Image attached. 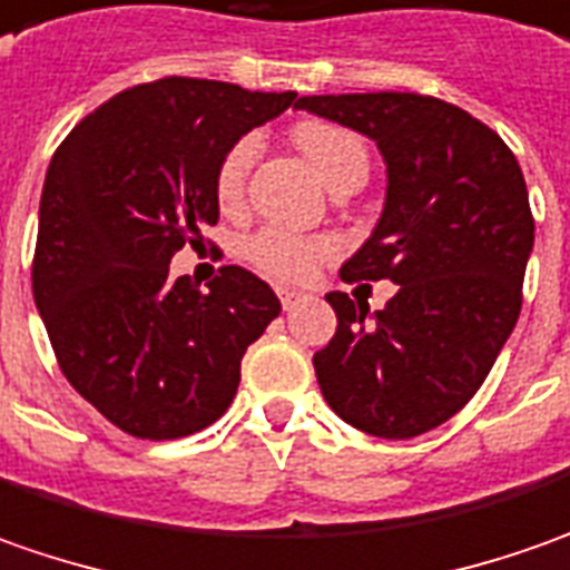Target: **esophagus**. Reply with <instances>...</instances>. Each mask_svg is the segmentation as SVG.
Masks as SVG:
<instances>
[{
	"label": "esophagus",
	"mask_w": 570,
	"mask_h": 570,
	"mask_svg": "<svg viewBox=\"0 0 570 570\" xmlns=\"http://www.w3.org/2000/svg\"><path fill=\"white\" fill-rule=\"evenodd\" d=\"M277 296H281V305H284L286 312L303 299V293H296V289H277Z\"/></svg>",
	"instance_id": "34e87169"
}]
</instances>
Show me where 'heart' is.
<instances>
[{"mask_svg": "<svg viewBox=\"0 0 570 570\" xmlns=\"http://www.w3.org/2000/svg\"><path fill=\"white\" fill-rule=\"evenodd\" d=\"M293 138L308 157V164L318 169V176L331 188L346 179L350 173L368 169V150L360 141V135L350 128L334 126V122H303V126H296ZM255 157H258V138L255 135H243L233 148L226 150L220 167H217V179H214V191H217L220 205H243L248 169L255 164ZM327 255H334V239L299 236V233H289L281 226L262 229L246 243L248 262L267 277L286 281V284L305 281Z\"/></svg>", "mask_w": 570, "mask_h": 570, "instance_id": "obj_1", "label": "heart"}]
</instances>
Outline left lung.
<instances>
[{"instance_id":"left-lung-1","label":"left lung","mask_w":570,"mask_h":570,"mask_svg":"<svg viewBox=\"0 0 570 570\" xmlns=\"http://www.w3.org/2000/svg\"><path fill=\"white\" fill-rule=\"evenodd\" d=\"M299 109L372 138L387 167L384 210L341 267L382 281V312L346 293L331 344L315 353L327 406L379 439H413L470 401L520 315L533 214L518 157L466 109L422 94H324Z\"/></svg>"}]
</instances>
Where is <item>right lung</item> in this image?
I'll return each mask as SVG.
<instances>
[{
	"instance_id": "right-lung-1",
	"label": "right lung",
	"mask_w": 570,
	"mask_h": 570,
	"mask_svg": "<svg viewBox=\"0 0 570 570\" xmlns=\"http://www.w3.org/2000/svg\"><path fill=\"white\" fill-rule=\"evenodd\" d=\"M296 90L160 78L116 94L52 154L33 252V303L69 384L135 439L169 442L226 413L248 344L281 315L239 265L207 293L169 277L217 224L224 154Z\"/></svg>"
}]
</instances>
